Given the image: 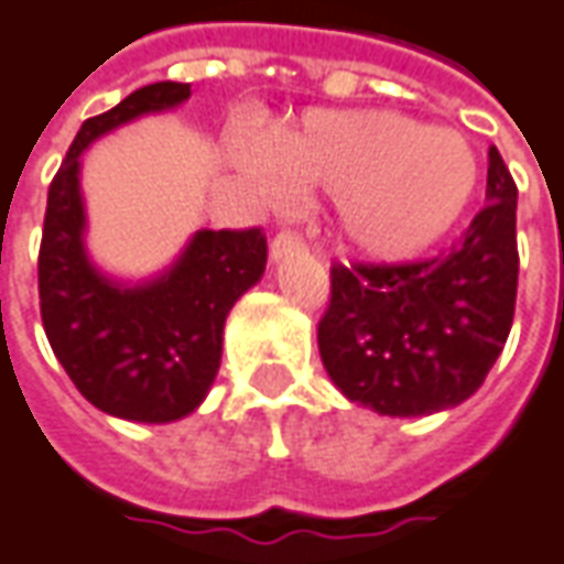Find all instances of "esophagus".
<instances>
[{
	"label": "esophagus",
	"mask_w": 564,
	"mask_h": 564,
	"mask_svg": "<svg viewBox=\"0 0 564 564\" xmlns=\"http://www.w3.org/2000/svg\"><path fill=\"white\" fill-rule=\"evenodd\" d=\"M301 239L294 232H279L273 242H270V263H279L282 258H289L294 251H301Z\"/></svg>",
	"instance_id": "1"
}]
</instances>
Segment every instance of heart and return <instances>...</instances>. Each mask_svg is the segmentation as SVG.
<instances>
[{"label": "heart", "mask_w": 564, "mask_h": 564, "mask_svg": "<svg viewBox=\"0 0 564 564\" xmlns=\"http://www.w3.org/2000/svg\"><path fill=\"white\" fill-rule=\"evenodd\" d=\"M236 171L267 199L332 193V230L368 260H405L445 239L479 186L464 134L390 110H313L260 143L230 141Z\"/></svg>", "instance_id": "obj_1"}]
</instances>
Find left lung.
<instances>
[{
  "label": "left lung",
  "mask_w": 564,
  "mask_h": 564,
  "mask_svg": "<svg viewBox=\"0 0 564 564\" xmlns=\"http://www.w3.org/2000/svg\"><path fill=\"white\" fill-rule=\"evenodd\" d=\"M510 169L488 150L479 215L445 258L405 267H334L319 356L356 405L421 417L467 402L507 344L519 285Z\"/></svg>",
  "instance_id": "left-lung-1"
}]
</instances>
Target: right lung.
<instances>
[{
	"label": "right lung",
	"instance_id": "obj_1",
	"mask_svg": "<svg viewBox=\"0 0 564 564\" xmlns=\"http://www.w3.org/2000/svg\"><path fill=\"white\" fill-rule=\"evenodd\" d=\"M186 100V82H156L85 119L48 189L39 248L42 325L76 390L119 421L171 423L205 402L227 316L267 270L260 230H196L147 279L107 273L88 251L82 153L116 128Z\"/></svg>",
	"mask_w": 564,
	"mask_h": 564
}]
</instances>
